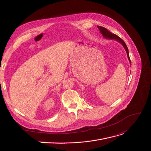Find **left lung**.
<instances>
[{"mask_svg":"<svg viewBox=\"0 0 151 151\" xmlns=\"http://www.w3.org/2000/svg\"><path fill=\"white\" fill-rule=\"evenodd\" d=\"M97 27H98L99 29V30L101 32V34L102 35V36H103L105 38H107V39H111V40H115L116 41H117L118 42H119L120 43H121L122 45V46H124V47L125 48V50L126 51V52H127V56H128V59L130 63V57H129V50H128V47L127 46V45H125V42L122 40V39L119 37L118 36H116V35H115V34H113L111 33V32L109 31L107 29H106V28L104 27H101V26H97Z\"/></svg>","mask_w":151,"mask_h":151,"instance_id":"8db88e82","label":"left lung"}]
</instances>
